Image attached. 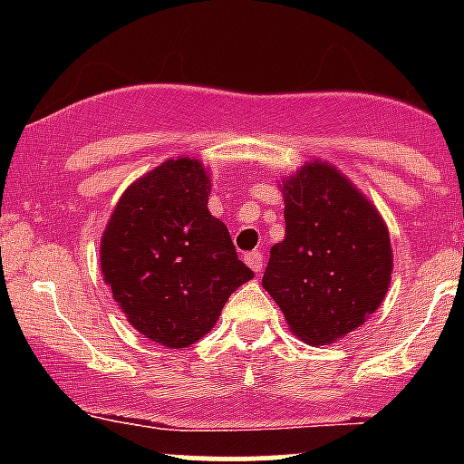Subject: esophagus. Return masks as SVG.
<instances>
[{
  "label": "esophagus",
  "instance_id": "esophagus-1",
  "mask_svg": "<svg viewBox=\"0 0 464 464\" xmlns=\"http://www.w3.org/2000/svg\"><path fill=\"white\" fill-rule=\"evenodd\" d=\"M245 262L251 266V269L256 271V274H260L262 265H265V262H262V254H260V251H251V254H246V256H245Z\"/></svg>",
  "mask_w": 464,
  "mask_h": 464
}]
</instances>
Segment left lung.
Returning <instances> with one entry per match:
<instances>
[{"label":"left lung","instance_id":"obj_1","mask_svg":"<svg viewBox=\"0 0 464 464\" xmlns=\"http://www.w3.org/2000/svg\"><path fill=\"white\" fill-rule=\"evenodd\" d=\"M285 237L271 246L262 287L289 330L330 345L362 327L386 298L388 227L375 204L332 163L314 159L283 177Z\"/></svg>","mask_w":464,"mask_h":464}]
</instances>
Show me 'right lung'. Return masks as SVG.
Here are the masks:
<instances>
[{
	"label": "right lung",
	"instance_id": "add662e5",
	"mask_svg": "<svg viewBox=\"0 0 464 464\" xmlns=\"http://www.w3.org/2000/svg\"><path fill=\"white\" fill-rule=\"evenodd\" d=\"M208 198L199 159H168L125 188L101 237L102 280L121 312L166 348L208 334L228 296L254 278Z\"/></svg>",
	"mask_w": 464,
	"mask_h": 464
}]
</instances>
